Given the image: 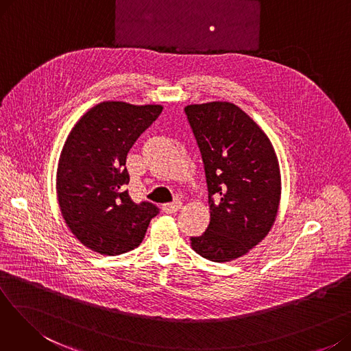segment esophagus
<instances>
[{"label":"esophagus","instance_id":"34e87169","mask_svg":"<svg viewBox=\"0 0 351 351\" xmlns=\"http://www.w3.org/2000/svg\"><path fill=\"white\" fill-rule=\"evenodd\" d=\"M182 208V202L180 200H175L172 204H165L163 205V212L165 213H175Z\"/></svg>","mask_w":351,"mask_h":351}]
</instances>
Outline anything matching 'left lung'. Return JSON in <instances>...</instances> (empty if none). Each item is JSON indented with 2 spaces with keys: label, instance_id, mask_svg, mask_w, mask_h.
I'll return each instance as SVG.
<instances>
[{
  "label": "left lung",
  "instance_id": "left-lung-1",
  "mask_svg": "<svg viewBox=\"0 0 351 351\" xmlns=\"http://www.w3.org/2000/svg\"><path fill=\"white\" fill-rule=\"evenodd\" d=\"M188 122L204 160L210 208L192 249L223 263L246 254L271 229L280 202V171L262 129L230 102L188 105Z\"/></svg>",
  "mask_w": 351,
  "mask_h": 351
}]
</instances>
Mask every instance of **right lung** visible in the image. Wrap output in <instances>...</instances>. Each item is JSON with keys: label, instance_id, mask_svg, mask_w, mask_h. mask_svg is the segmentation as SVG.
Instances as JSON below:
<instances>
[{"label": "right lung", "instance_id": "add662e5", "mask_svg": "<svg viewBox=\"0 0 351 351\" xmlns=\"http://www.w3.org/2000/svg\"><path fill=\"white\" fill-rule=\"evenodd\" d=\"M160 112V105L101 102L68 135L57 171L58 202L65 223L90 250L117 256L138 247L159 213L151 202L129 196L126 155Z\"/></svg>", "mask_w": 351, "mask_h": 351}]
</instances>
